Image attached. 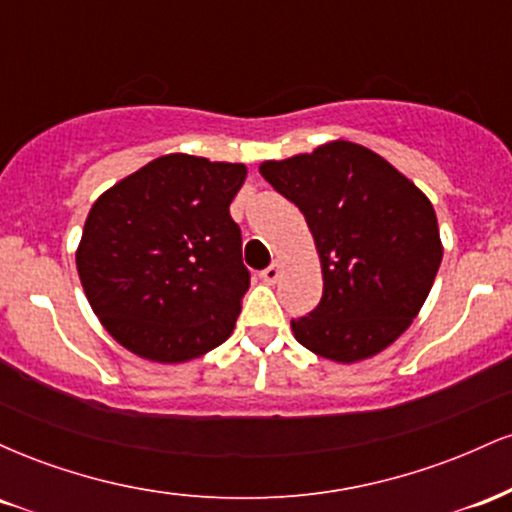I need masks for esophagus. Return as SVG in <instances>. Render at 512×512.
Here are the masks:
<instances>
[{"mask_svg": "<svg viewBox=\"0 0 512 512\" xmlns=\"http://www.w3.org/2000/svg\"><path fill=\"white\" fill-rule=\"evenodd\" d=\"M262 276V281H264V284H276V279H279V276H281V267H279V264H269V267L267 269H264V272L260 274Z\"/></svg>", "mask_w": 512, "mask_h": 512, "instance_id": "1", "label": "esophagus"}]
</instances>
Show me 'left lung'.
<instances>
[{
  "label": "left lung",
  "instance_id": "left-lung-1",
  "mask_svg": "<svg viewBox=\"0 0 512 512\" xmlns=\"http://www.w3.org/2000/svg\"><path fill=\"white\" fill-rule=\"evenodd\" d=\"M260 173L303 211L320 257L322 298L291 320L296 342L334 363L395 344L443 260L431 199L383 156L344 139L264 161Z\"/></svg>",
  "mask_w": 512,
  "mask_h": 512
}]
</instances>
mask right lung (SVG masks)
<instances>
[{"label":"right lung","instance_id":"1","mask_svg":"<svg viewBox=\"0 0 512 512\" xmlns=\"http://www.w3.org/2000/svg\"><path fill=\"white\" fill-rule=\"evenodd\" d=\"M243 163L154 158L88 211L76 272L117 344L154 363H185L226 342L250 274L228 207Z\"/></svg>","mask_w":512,"mask_h":512}]
</instances>
